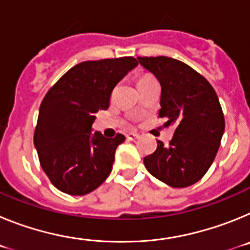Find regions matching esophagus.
Listing matches in <instances>:
<instances>
[{
    "instance_id": "34e87169",
    "label": "esophagus",
    "mask_w": 250,
    "mask_h": 250,
    "mask_svg": "<svg viewBox=\"0 0 250 250\" xmlns=\"http://www.w3.org/2000/svg\"><path fill=\"white\" fill-rule=\"evenodd\" d=\"M139 134H136V132H129V134H126V138L127 140H136V139H139Z\"/></svg>"
}]
</instances>
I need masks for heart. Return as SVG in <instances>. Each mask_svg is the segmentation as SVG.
Returning <instances> with one entry per match:
<instances>
[{
    "mask_svg": "<svg viewBox=\"0 0 250 250\" xmlns=\"http://www.w3.org/2000/svg\"><path fill=\"white\" fill-rule=\"evenodd\" d=\"M150 79H152L151 76H141L140 79H139V83H140V81H146V80H150Z\"/></svg>",
    "mask_w": 250,
    "mask_h": 250,
    "instance_id": "obj_1",
    "label": "heart"
}]
</instances>
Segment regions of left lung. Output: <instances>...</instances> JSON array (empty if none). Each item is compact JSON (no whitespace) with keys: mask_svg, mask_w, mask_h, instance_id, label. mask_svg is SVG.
I'll return each mask as SVG.
<instances>
[{"mask_svg":"<svg viewBox=\"0 0 250 250\" xmlns=\"http://www.w3.org/2000/svg\"><path fill=\"white\" fill-rule=\"evenodd\" d=\"M161 86L159 116L174 125L169 146L158 147L144 158L146 170L171 188H187L199 182L213 164L225 121L211 85L187 63L167 56L138 57Z\"/></svg>","mask_w":250,"mask_h":250,"instance_id":"1","label":"left lung"}]
</instances>
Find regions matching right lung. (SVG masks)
I'll list each match as a JSON object with an SVG mask.
<instances>
[{
    "label": "right lung",
    "instance_id": "1",
    "mask_svg": "<svg viewBox=\"0 0 250 250\" xmlns=\"http://www.w3.org/2000/svg\"><path fill=\"white\" fill-rule=\"evenodd\" d=\"M138 66L134 57L83 61L55 83L40 106L34 144L40 164L60 191L85 195L110 175L125 141L92 131L95 114L109 107L114 87Z\"/></svg>",
    "mask_w": 250,
    "mask_h": 250
}]
</instances>
